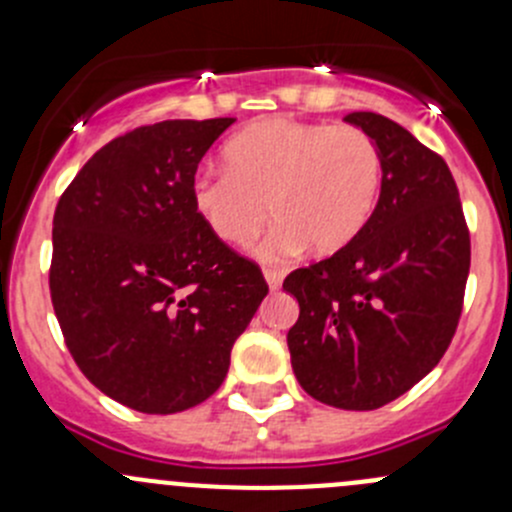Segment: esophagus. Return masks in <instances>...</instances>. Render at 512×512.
Listing matches in <instances>:
<instances>
[{
  "label": "esophagus",
  "instance_id": "obj_1",
  "mask_svg": "<svg viewBox=\"0 0 512 512\" xmlns=\"http://www.w3.org/2000/svg\"><path fill=\"white\" fill-rule=\"evenodd\" d=\"M282 270H272V267H267L265 270V280H267V285H270V289H280V285H282Z\"/></svg>",
  "mask_w": 512,
  "mask_h": 512
}]
</instances>
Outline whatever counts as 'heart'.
<instances>
[{
	"mask_svg": "<svg viewBox=\"0 0 512 512\" xmlns=\"http://www.w3.org/2000/svg\"><path fill=\"white\" fill-rule=\"evenodd\" d=\"M225 170H200L190 188L203 225L225 245L250 247L272 218L262 245L270 260L309 245L332 255L374 218L384 158L356 126L267 118L227 141Z\"/></svg>",
	"mask_w": 512,
	"mask_h": 512,
	"instance_id": "1",
	"label": "heart"
}]
</instances>
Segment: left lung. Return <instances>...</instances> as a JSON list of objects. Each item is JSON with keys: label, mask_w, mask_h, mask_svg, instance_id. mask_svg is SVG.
Wrapping results in <instances>:
<instances>
[{"label": "left lung", "mask_w": 512, "mask_h": 512, "mask_svg": "<svg viewBox=\"0 0 512 512\" xmlns=\"http://www.w3.org/2000/svg\"><path fill=\"white\" fill-rule=\"evenodd\" d=\"M349 123L384 158L374 218L332 257L289 272L299 302L287 334L302 389L322 404L371 411L441 361L463 312L471 232L446 160L371 111Z\"/></svg>", "instance_id": "1"}]
</instances>
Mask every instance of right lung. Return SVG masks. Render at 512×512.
<instances>
[{
    "instance_id": "right-lung-1",
    "label": "right lung",
    "mask_w": 512,
    "mask_h": 512,
    "mask_svg": "<svg viewBox=\"0 0 512 512\" xmlns=\"http://www.w3.org/2000/svg\"><path fill=\"white\" fill-rule=\"evenodd\" d=\"M232 123L133 128L56 205L49 292L61 334L86 379L128 409L178 414L213 396L270 289L190 198L198 163Z\"/></svg>"
}]
</instances>
